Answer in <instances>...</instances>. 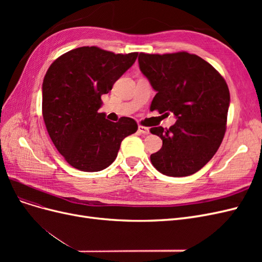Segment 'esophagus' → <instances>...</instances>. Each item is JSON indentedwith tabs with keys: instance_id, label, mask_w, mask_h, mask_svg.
<instances>
[{
	"instance_id": "obj_1",
	"label": "esophagus",
	"mask_w": 262,
	"mask_h": 262,
	"mask_svg": "<svg viewBox=\"0 0 262 262\" xmlns=\"http://www.w3.org/2000/svg\"><path fill=\"white\" fill-rule=\"evenodd\" d=\"M139 132L144 134V136H147V134H149V129L146 128V126H143V125H139Z\"/></svg>"
}]
</instances>
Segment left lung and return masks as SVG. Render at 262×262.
<instances>
[{"mask_svg": "<svg viewBox=\"0 0 262 262\" xmlns=\"http://www.w3.org/2000/svg\"><path fill=\"white\" fill-rule=\"evenodd\" d=\"M139 66L156 91L150 110L175 115L169 129L154 126L150 133L163 146L150 155L164 175L185 177L200 170L216 153L226 131L229 91L210 63L195 54L141 52Z\"/></svg>", "mask_w": 262, "mask_h": 262, "instance_id": "obj_1", "label": "left lung"}]
</instances>
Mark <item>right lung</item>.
Listing matches in <instances>:
<instances>
[{"instance_id": "obj_1", "label": "right lung", "mask_w": 262, "mask_h": 262, "mask_svg": "<svg viewBox=\"0 0 262 262\" xmlns=\"http://www.w3.org/2000/svg\"><path fill=\"white\" fill-rule=\"evenodd\" d=\"M138 52L114 53L81 47L62 54L47 71L42 83V117L59 153L72 167L99 171L112 165L121 142L136 133L132 118L109 121L101 95L136 62Z\"/></svg>"}]
</instances>
